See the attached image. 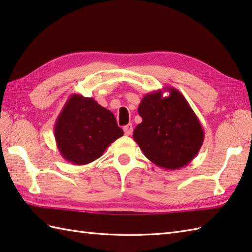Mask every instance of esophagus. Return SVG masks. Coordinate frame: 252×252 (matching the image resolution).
<instances>
[{
    "mask_svg": "<svg viewBox=\"0 0 252 252\" xmlns=\"http://www.w3.org/2000/svg\"><path fill=\"white\" fill-rule=\"evenodd\" d=\"M123 131H125V134L126 135H131L132 132H133V126L131 123H129V125H126L123 126Z\"/></svg>",
    "mask_w": 252,
    "mask_h": 252,
    "instance_id": "34e87169",
    "label": "esophagus"
}]
</instances>
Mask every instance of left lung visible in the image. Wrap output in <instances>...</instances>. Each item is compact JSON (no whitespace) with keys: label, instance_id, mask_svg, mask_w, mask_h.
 Wrapping results in <instances>:
<instances>
[{"label":"left lung","instance_id":"1","mask_svg":"<svg viewBox=\"0 0 252 252\" xmlns=\"http://www.w3.org/2000/svg\"><path fill=\"white\" fill-rule=\"evenodd\" d=\"M146 94L138 105L142 122L133 138L153 163L178 170L194 159L205 138L200 121L180 91L165 88Z\"/></svg>","mask_w":252,"mask_h":252}]
</instances>
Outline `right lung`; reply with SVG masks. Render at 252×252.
Returning a JSON list of instances; mask_svg holds the SVG:
<instances>
[{
	"mask_svg": "<svg viewBox=\"0 0 252 252\" xmlns=\"http://www.w3.org/2000/svg\"><path fill=\"white\" fill-rule=\"evenodd\" d=\"M54 135L63 158L83 165L98 159L123 131L110 110L94 98L72 94L57 117Z\"/></svg>",
	"mask_w": 252,
	"mask_h": 252,
	"instance_id": "1",
	"label": "right lung"
}]
</instances>
